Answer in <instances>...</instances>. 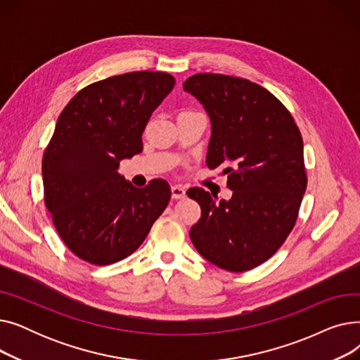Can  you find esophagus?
Instances as JSON below:
<instances>
[{
    "instance_id": "1",
    "label": "esophagus",
    "mask_w": 360,
    "mask_h": 360,
    "mask_svg": "<svg viewBox=\"0 0 360 360\" xmlns=\"http://www.w3.org/2000/svg\"><path fill=\"white\" fill-rule=\"evenodd\" d=\"M170 190H172V198L175 200H181L185 197V188L182 185H172Z\"/></svg>"
}]
</instances>
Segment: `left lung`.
<instances>
[{
    "label": "left lung",
    "mask_w": 360,
    "mask_h": 360,
    "mask_svg": "<svg viewBox=\"0 0 360 360\" xmlns=\"http://www.w3.org/2000/svg\"><path fill=\"white\" fill-rule=\"evenodd\" d=\"M184 90L212 121L205 163L223 166L233 191L220 202L202 188L186 193L201 207L191 240L214 266L248 271L273 257L295 228L308 184L300 131L273 93L247 79L200 72Z\"/></svg>",
    "instance_id": "obj_1"
}]
</instances>
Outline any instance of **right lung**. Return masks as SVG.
Instances as JSON below:
<instances>
[{"instance_id":"right-lung-1","label":"right lung","mask_w":360,"mask_h":360,"mask_svg":"<svg viewBox=\"0 0 360 360\" xmlns=\"http://www.w3.org/2000/svg\"><path fill=\"white\" fill-rule=\"evenodd\" d=\"M175 86L162 71H132L82 89L67 103L42 158L44 200L67 248L94 266L134 252L170 200L153 179L136 188L120 162L143 150V131Z\"/></svg>"}]
</instances>
